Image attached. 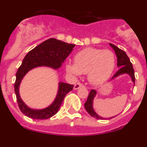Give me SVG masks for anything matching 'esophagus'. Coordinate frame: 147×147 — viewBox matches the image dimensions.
I'll return each mask as SVG.
<instances>
[{
	"label": "esophagus",
	"instance_id": "esophagus-1",
	"mask_svg": "<svg viewBox=\"0 0 147 147\" xmlns=\"http://www.w3.org/2000/svg\"><path fill=\"white\" fill-rule=\"evenodd\" d=\"M83 86H84V85H83L82 84V83L78 82V83H76V84H75V85H74V90H77V89H79V88H81V87H83Z\"/></svg>",
	"mask_w": 147,
	"mask_h": 147
}]
</instances>
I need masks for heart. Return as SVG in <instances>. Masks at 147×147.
<instances>
[{
    "label": "heart",
    "mask_w": 147,
    "mask_h": 147,
    "mask_svg": "<svg viewBox=\"0 0 147 147\" xmlns=\"http://www.w3.org/2000/svg\"><path fill=\"white\" fill-rule=\"evenodd\" d=\"M75 62H67L66 71L74 76L88 74L93 85H99L108 79L115 68V58L113 51L96 48H86L75 55Z\"/></svg>",
    "instance_id": "b5f03b06"
}]
</instances>
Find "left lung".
Wrapping results in <instances>:
<instances>
[{"label": "left lung", "mask_w": 147, "mask_h": 147, "mask_svg": "<svg viewBox=\"0 0 147 147\" xmlns=\"http://www.w3.org/2000/svg\"><path fill=\"white\" fill-rule=\"evenodd\" d=\"M110 45L113 49V50L115 51V54L117 56V65L118 67H120L119 71L113 75V76L111 80H113V79H114V78L115 77H117L119 75L127 74H129V76H130L131 79H132V81L135 83L136 77H135L134 69H133L132 65V63H131L130 60H129V57H128V56L127 55V54L124 52V51L119 49L117 46L114 45L113 44L110 43ZM96 91L95 90H91L90 92L89 95H88V99H87L86 102L85 103V110H87V112H88L90 115H91V116H93V117L96 118V119H105V118L99 116L95 112L94 110H93V98L96 96ZM110 119H112V118H110Z\"/></svg>", "instance_id": "obj_1"}]
</instances>
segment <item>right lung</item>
I'll list each match as a JSON object with an SVG mask.
<instances>
[{
    "mask_svg": "<svg viewBox=\"0 0 147 147\" xmlns=\"http://www.w3.org/2000/svg\"><path fill=\"white\" fill-rule=\"evenodd\" d=\"M75 45L68 44L57 39L51 38L31 50L23 59L16 73L15 92L19 108L23 114L33 119H47L58 112L65 96L72 90L74 85L64 82L59 83V89L55 100L50 106L42 110H34L26 105L19 93V87L23 76L28 71L40 66H47L58 69L71 54Z\"/></svg>",
    "mask_w": 147,
    "mask_h": 147,
    "instance_id": "add662e5",
    "label": "right lung"
}]
</instances>
